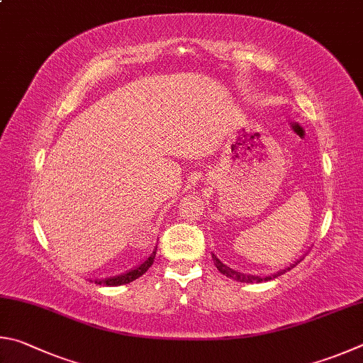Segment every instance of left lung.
<instances>
[{
	"label": "left lung",
	"instance_id": "8db88e82",
	"mask_svg": "<svg viewBox=\"0 0 363 363\" xmlns=\"http://www.w3.org/2000/svg\"><path fill=\"white\" fill-rule=\"evenodd\" d=\"M212 258H213V263H215V266H217V269L221 272V274H225L226 277H231V279H234V281H239V282H247V284L266 282V281H271V279H276L277 276H281L282 272H285V271H279L277 274H271V276H266V277H262V276H250V274H242V272H238V271H234V269H231V268H228V266L221 263L220 259H218L217 257H215V255H212ZM294 266H295V264H294ZM294 266H290L289 269L294 268Z\"/></svg>",
	"mask_w": 363,
	"mask_h": 363
}]
</instances>
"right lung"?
Segmentation results:
<instances>
[{
    "instance_id": "add662e5",
    "label": "right lung",
    "mask_w": 363,
    "mask_h": 363,
    "mask_svg": "<svg viewBox=\"0 0 363 363\" xmlns=\"http://www.w3.org/2000/svg\"><path fill=\"white\" fill-rule=\"evenodd\" d=\"M156 250L157 247H155V250H152L151 255L145 259V262L137 266L135 269H130L124 272V274H119V276H114V277H108V279H95V284L99 285H108V287H118V285H124V284H129L132 281H135L142 274H145L146 271L150 269V266L155 262V257H156Z\"/></svg>"
}]
</instances>
